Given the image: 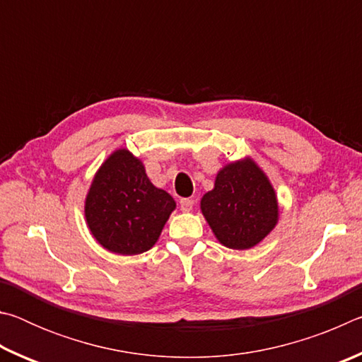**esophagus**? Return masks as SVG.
<instances>
[{
    "instance_id": "obj_1",
    "label": "esophagus",
    "mask_w": 362,
    "mask_h": 362,
    "mask_svg": "<svg viewBox=\"0 0 362 362\" xmlns=\"http://www.w3.org/2000/svg\"><path fill=\"white\" fill-rule=\"evenodd\" d=\"M193 206H194V201H193V199H189V198L180 199V209H182L183 212H189V211L193 209Z\"/></svg>"
}]
</instances>
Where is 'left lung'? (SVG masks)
<instances>
[{
    "label": "left lung",
    "instance_id": "1",
    "mask_svg": "<svg viewBox=\"0 0 362 362\" xmlns=\"http://www.w3.org/2000/svg\"><path fill=\"white\" fill-rule=\"evenodd\" d=\"M201 211L217 240L238 250L255 246L278 222L274 189L250 159L220 170L216 187L201 199Z\"/></svg>",
    "mask_w": 362,
    "mask_h": 362
}]
</instances>
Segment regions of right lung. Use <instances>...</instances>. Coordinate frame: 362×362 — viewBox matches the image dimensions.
<instances>
[{
  "mask_svg": "<svg viewBox=\"0 0 362 362\" xmlns=\"http://www.w3.org/2000/svg\"><path fill=\"white\" fill-rule=\"evenodd\" d=\"M174 209L173 196L153 185L142 163L127 150H118L97 173L84 212L103 247L136 255L153 247Z\"/></svg>",
  "mask_w": 362,
  "mask_h": 362,
  "instance_id": "add662e5",
  "label": "right lung"
}]
</instances>
